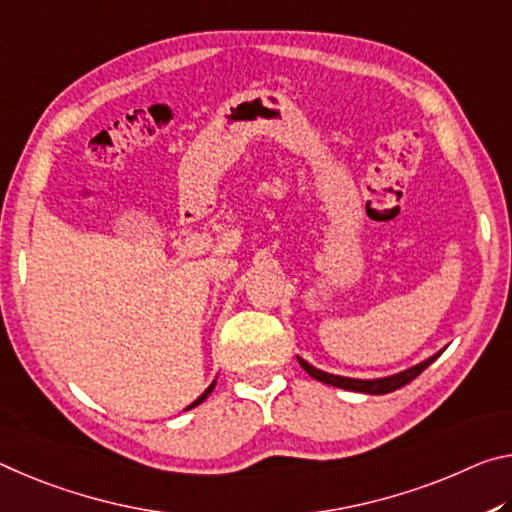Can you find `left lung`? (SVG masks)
Returning a JSON list of instances; mask_svg holds the SVG:
<instances>
[{
	"label": "left lung",
	"instance_id": "left-lung-1",
	"mask_svg": "<svg viewBox=\"0 0 512 512\" xmlns=\"http://www.w3.org/2000/svg\"><path fill=\"white\" fill-rule=\"evenodd\" d=\"M442 354V351H440ZM440 354H435L431 358H426L424 363H417L415 367H408V370L399 372V374H392V376H383V379H349V376H338V374H329V372H322L317 370V367L308 365L304 358H299V365L304 367V370L313 376V379L322 381L326 385H335V388H342V390H351V392H365V395H388V392H395L399 388H404L406 383H410L413 379H417L426 367H429L435 358Z\"/></svg>",
	"mask_w": 512,
	"mask_h": 512
}]
</instances>
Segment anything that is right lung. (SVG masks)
<instances>
[{"mask_svg": "<svg viewBox=\"0 0 512 512\" xmlns=\"http://www.w3.org/2000/svg\"><path fill=\"white\" fill-rule=\"evenodd\" d=\"M213 388H215V381H213L211 385H208V388L204 390V395H201V397H197L195 401H192V404H190V406H188L186 410H190V408H195V406H199V404H201V401H204V399H206L208 395H211V392H213Z\"/></svg>", "mask_w": 512, "mask_h": 512, "instance_id": "1", "label": "right lung"}]
</instances>
